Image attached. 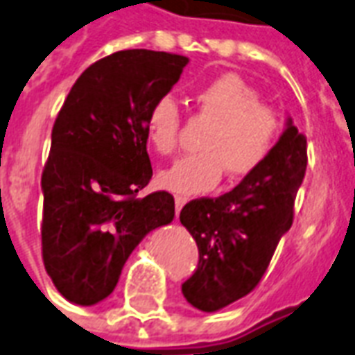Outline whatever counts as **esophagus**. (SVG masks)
<instances>
[{
  "label": "esophagus",
  "mask_w": 355,
  "mask_h": 355,
  "mask_svg": "<svg viewBox=\"0 0 355 355\" xmlns=\"http://www.w3.org/2000/svg\"><path fill=\"white\" fill-rule=\"evenodd\" d=\"M184 205H186V197H182V196L175 197V210H177V216L180 214V210H182Z\"/></svg>",
  "instance_id": "esophagus-1"
}]
</instances>
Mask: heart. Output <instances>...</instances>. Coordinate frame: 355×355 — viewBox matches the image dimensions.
<instances>
[{"instance_id": "b5f03b06", "label": "heart", "mask_w": 355, "mask_h": 355, "mask_svg": "<svg viewBox=\"0 0 355 355\" xmlns=\"http://www.w3.org/2000/svg\"><path fill=\"white\" fill-rule=\"evenodd\" d=\"M201 117L214 128L201 143V154L178 159L159 173L162 188L197 196L212 191L227 173L243 178L257 171L274 150L279 137V119L272 107L261 104V96L236 74L208 81L196 94ZM182 113L175 96L166 94L153 104L147 115V137L159 154L177 150Z\"/></svg>"}]
</instances>
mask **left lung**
<instances>
[{"label": "left lung", "mask_w": 355, "mask_h": 355, "mask_svg": "<svg viewBox=\"0 0 355 355\" xmlns=\"http://www.w3.org/2000/svg\"><path fill=\"white\" fill-rule=\"evenodd\" d=\"M307 169V139L286 119L274 150L225 196L189 201L180 223L199 248L196 274L182 285L189 305L220 311L250 294L292 225L294 199Z\"/></svg>", "instance_id": "obj_1"}]
</instances>
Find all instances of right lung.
<instances>
[{
	"label": "right lung",
	"instance_id": "obj_1",
	"mask_svg": "<svg viewBox=\"0 0 355 355\" xmlns=\"http://www.w3.org/2000/svg\"><path fill=\"white\" fill-rule=\"evenodd\" d=\"M188 61L167 51L112 53L78 78L55 119L40 180L42 259L72 304L110 296L137 243L175 218L171 193H137L153 177L148 110Z\"/></svg>",
	"mask_w": 355,
	"mask_h": 355
}]
</instances>
